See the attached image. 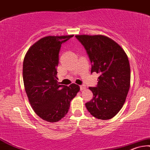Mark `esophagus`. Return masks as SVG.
<instances>
[{
	"label": "esophagus",
	"instance_id": "obj_1",
	"mask_svg": "<svg viewBox=\"0 0 150 150\" xmlns=\"http://www.w3.org/2000/svg\"><path fill=\"white\" fill-rule=\"evenodd\" d=\"M85 88H86V86H85V85H84V84L81 85V86H80V90H81V91L84 90Z\"/></svg>",
	"mask_w": 150,
	"mask_h": 150
}]
</instances>
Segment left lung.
Here are the masks:
<instances>
[{
    "mask_svg": "<svg viewBox=\"0 0 150 150\" xmlns=\"http://www.w3.org/2000/svg\"><path fill=\"white\" fill-rule=\"evenodd\" d=\"M86 49L93 72L99 73L96 87H89L93 99L85 104L88 112L100 120L112 118L122 109L129 90L131 72L126 52L105 35L75 36Z\"/></svg>",
    "mask_w": 150,
    "mask_h": 150,
    "instance_id": "8db88e82",
    "label": "left lung"
}]
</instances>
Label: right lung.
Returning <instances> with one entry per match:
<instances>
[{"label":"right lung","instance_id":"obj_1","mask_svg":"<svg viewBox=\"0 0 150 150\" xmlns=\"http://www.w3.org/2000/svg\"><path fill=\"white\" fill-rule=\"evenodd\" d=\"M73 37H44L30 46L25 55V90L34 111L47 122H56L63 118L69 111L71 101L80 89L75 84L60 85L57 77L61 45Z\"/></svg>","mask_w":150,"mask_h":150}]
</instances>
